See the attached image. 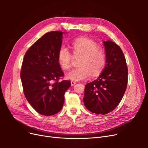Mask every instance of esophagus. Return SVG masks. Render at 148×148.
Instances as JSON below:
<instances>
[{
    "mask_svg": "<svg viewBox=\"0 0 148 148\" xmlns=\"http://www.w3.org/2000/svg\"><path fill=\"white\" fill-rule=\"evenodd\" d=\"M75 84H76V82H73V81L71 82V86H74V85H75Z\"/></svg>",
    "mask_w": 148,
    "mask_h": 148,
    "instance_id": "1",
    "label": "esophagus"
}]
</instances>
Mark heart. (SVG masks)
Segmentation results:
<instances>
[{
  "instance_id": "1",
  "label": "heart",
  "mask_w": 148,
  "mask_h": 148,
  "mask_svg": "<svg viewBox=\"0 0 148 148\" xmlns=\"http://www.w3.org/2000/svg\"><path fill=\"white\" fill-rule=\"evenodd\" d=\"M73 54L81 56L78 66L66 74V78L78 82L97 76L104 68L106 63V53L96 42L87 38L82 37L74 40L71 44ZM59 63L64 70H69L71 66L72 56L66 47L62 46L57 54Z\"/></svg>"
}]
</instances>
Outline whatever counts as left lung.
Masks as SVG:
<instances>
[{
  "instance_id": "obj_1",
  "label": "left lung",
  "mask_w": 148,
  "mask_h": 148,
  "mask_svg": "<svg viewBox=\"0 0 148 148\" xmlns=\"http://www.w3.org/2000/svg\"><path fill=\"white\" fill-rule=\"evenodd\" d=\"M106 52L104 70L96 80L85 85L83 97L86 108L105 115L119 104L126 91L128 68L122 49L114 42L103 41Z\"/></svg>"
}]
</instances>
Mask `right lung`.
Returning <instances> with one entry per match:
<instances>
[{"label":"right lung","mask_w":148,"mask_h":148,"mask_svg":"<svg viewBox=\"0 0 148 148\" xmlns=\"http://www.w3.org/2000/svg\"><path fill=\"white\" fill-rule=\"evenodd\" d=\"M64 33L51 31L44 34L29 48L22 63L20 77L24 95L41 115L59 112L64 105V94L71 86L69 80L59 82L64 72L57 54Z\"/></svg>","instance_id":"right-lung-1"}]
</instances>
